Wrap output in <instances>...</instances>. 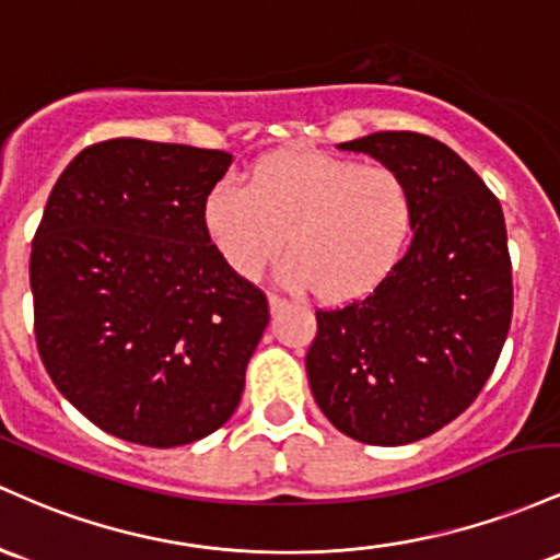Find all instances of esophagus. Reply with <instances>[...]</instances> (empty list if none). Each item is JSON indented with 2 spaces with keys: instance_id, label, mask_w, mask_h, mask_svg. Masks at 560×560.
<instances>
[{
  "instance_id": "1",
  "label": "esophagus",
  "mask_w": 560,
  "mask_h": 560,
  "mask_svg": "<svg viewBox=\"0 0 560 560\" xmlns=\"http://www.w3.org/2000/svg\"><path fill=\"white\" fill-rule=\"evenodd\" d=\"M288 306H291V304H288V301L282 296H278V293H269V312L280 314V312H285Z\"/></svg>"
}]
</instances>
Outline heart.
<instances>
[{
    "mask_svg": "<svg viewBox=\"0 0 560 560\" xmlns=\"http://www.w3.org/2000/svg\"><path fill=\"white\" fill-rule=\"evenodd\" d=\"M206 237L235 275L254 278L282 246L278 275L325 301L368 296L392 275L418 219L416 190L397 168L317 150L256 163L248 185L219 182L203 198Z\"/></svg>",
    "mask_w": 560,
    "mask_h": 560,
    "instance_id": "heart-1",
    "label": "heart"
}]
</instances>
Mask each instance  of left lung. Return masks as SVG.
<instances>
[{
  "mask_svg": "<svg viewBox=\"0 0 560 560\" xmlns=\"http://www.w3.org/2000/svg\"><path fill=\"white\" fill-rule=\"evenodd\" d=\"M338 148L410 182L416 235L375 291L317 312L306 375L338 431L397 447L466 412L500 360L513 314L505 217L479 174L433 137L375 131Z\"/></svg>",
  "mask_w": 560,
  "mask_h": 560,
  "instance_id": "1",
  "label": "left lung"
}]
</instances>
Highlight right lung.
<instances>
[{
  "label": "right lung",
  "mask_w": 560,
  "mask_h": 560,
  "mask_svg": "<svg viewBox=\"0 0 560 560\" xmlns=\"http://www.w3.org/2000/svg\"><path fill=\"white\" fill-rule=\"evenodd\" d=\"M232 155L105 140L66 166L31 243L39 357L97 429L179 447L228 423L269 323L267 296L206 237Z\"/></svg>",
  "instance_id": "1"
}]
</instances>
